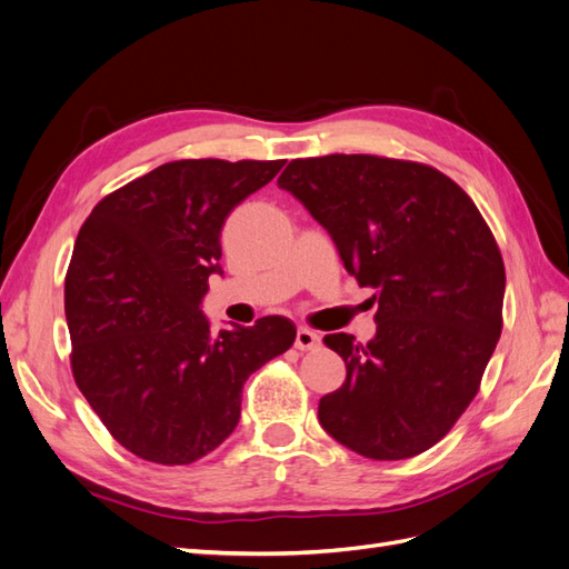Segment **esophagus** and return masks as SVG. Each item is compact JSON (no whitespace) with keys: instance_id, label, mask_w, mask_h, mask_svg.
Masks as SVG:
<instances>
[{"instance_id":"34e87169","label":"esophagus","mask_w":569,"mask_h":569,"mask_svg":"<svg viewBox=\"0 0 569 569\" xmlns=\"http://www.w3.org/2000/svg\"><path fill=\"white\" fill-rule=\"evenodd\" d=\"M320 343V335L318 332H313L311 327H299L297 330V341H295V347L299 349V351H311V349H316Z\"/></svg>"}]
</instances>
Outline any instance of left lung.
<instances>
[{
	"instance_id": "obj_1",
	"label": "left lung",
	"mask_w": 569,
	"mask_h": 569,
	"mask_svg": "<svg viewBox=\"0 0 569 569\" xmlns=\"http://www.w3.org/2000/svg\"><path fill=\"white\" fill-rule=\"evenodd\" d=\"M278 184L330 232L377 335H327L347 363L325 432L372 460L432 449L472 403L503 330L506 266L475 201L437 168L372 153L295 159Z\"/></svg>"
}]
</instances>
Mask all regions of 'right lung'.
<instances>
[{"label":"right lung","instance_id":"add662e5","mask_svg":"<svg viewBox=\"0 0 569 569\" xmlns=\"http://www.w3.org/2000/svg\"><path fill=\"white\" fill-rule=\"evenodd\" d=\"M284 161H170L101 199L76 239L63 306L76 385L137 458L189 465L226 441L249 375L297 339L282 316L213 332L201 313L220 230Z\"/></svg>","mask_w":569,"mask_h":569}]
</instances>
